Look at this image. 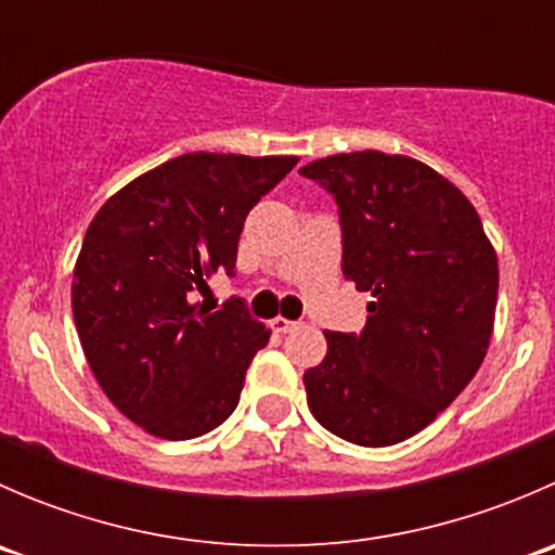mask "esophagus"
I'll use <instances>...</instances> for the list:
<instances>
[{"label": "esophagus", "mask_w": 555, "mask_h": 555, "mask_svg": "<svg viewBox=\"0 0 555 555\" xmlns=\"http://www.w3.org/2000/svg\"><path fill=\"white\" fill-rule=\"evenodd\" d=\"M271 327L276 330V333H289V330L298 327V322H293V319L276 317V319H271Z\"/></svg>", "instance_id": "obj_1"}]
</instances>
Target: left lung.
I'll list each match as a JSON object with an SVG mask.
<instances>
[{
    "instance_id": "8db88e82",
    "label": "left lung",
    "mask_w": 555,
    "mask_h": 555,
    "mask_svg": "<svg viewBox=\"0 0 555 555\" xmlns=\"http://www.w3.org/2000/svg\"><path fill=\"white\" fill-rule=\"evenodd\" d=\"M338 204L340 271L371 293L360 333H324L304 376L319 424L365 449L408 440L483 362L500 268L478 211L405 155H330L300 169Z\"/></svg>"
}]
</instances>
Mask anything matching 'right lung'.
Here are the masks:
<instances>
[{
  "label": "right lung",
  "instance_id": "obj_1",
  "mask_svg": "<svg viewBox=\"0 0 555 555\" xmlns=\"http://www.w3.org/2000/svg\"><path fill=\"white\" fill-rule=\"evenodd\" d=\"M298 164L293 155L188 153L112 195L88 225L72 311L104 395L164 440L220 427L271 330L233 295L198 304L211 273L236 276L251 206Z\"/></svg>",
  "mask_w": 555,
  "mask_h": 555
}]
</instances>
